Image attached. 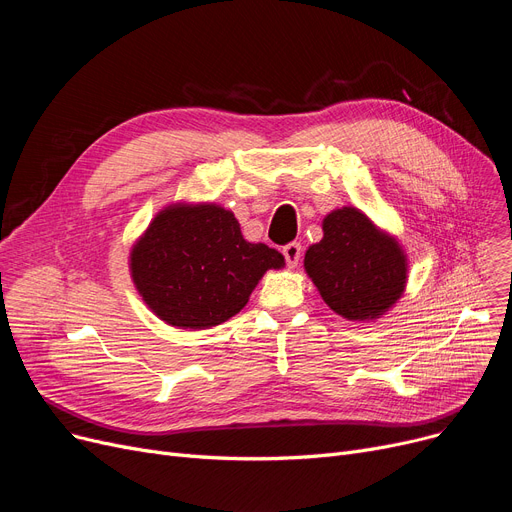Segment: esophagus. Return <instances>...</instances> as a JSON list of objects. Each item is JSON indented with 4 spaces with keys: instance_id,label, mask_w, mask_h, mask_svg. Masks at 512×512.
I'll list each match as a JSON object with an SVG mask.
<instances>
[{
    "instance_id": "34e87169",
    "label": "esophagus",
    "mask_w": 512,
    "mask_h": 512,
    "mask_svg": "<svg viewBox=\"0 0 512 512\" xmlns=\"http://www.w3.org/2000/svg\"><path fill=\"white\" fill-rule=\"evenodd\" d=\"M301 251H303V249H301L299 242H290V245H286V247L282 249V253H284V259H286L288 267H297V265H299L301 255H303Z\"/></svg>"
}]
</instances>
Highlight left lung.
Returning a JSON list of instances; mask_svg holds the SVG:
<instances>
[{
    "mask_svg": "<svg viewBox=\"0 0 512 512\" xmlns=\"http://www.w3.org/2000/svg\"><path fill=\"white\" fill-rule=\"evenodd\" d=\"M324 238L305 253V272L324 303L348 321H375L402 297L409 278L400 242L357 207L330 211Z\"/></svg>",
    "mask_w": 512,
    "mask_h": 512,
    "instance_id": "8db88e82",
    "label": "left lung"
}]
</instances>
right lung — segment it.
<instances>
[{
	"label": "right lung",
	"instance_id": "add662e5",
	"mask_svg": "<svg viewBox=\"0 0 512 512\" xmlns=\"http://www.w3.org/2000/svg\"><path fill=\"white\" fill-rule=\"evenodd\" d=\"M282 253L249 242L230 209L215 203H172L161 209L128 257L130 278L145 305L168 326L207 330L249 303Z\"/></svg>",
	"mask_w": 512,
	"mask_h": 512
}]
</instances>
